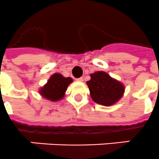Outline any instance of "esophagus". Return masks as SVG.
Segmentation results:
<instances>
[{
    "instance_id": "obj_1",
    "label": "esophagus",
    "mask_w": 159,
    "mask_h": 159,
    "mask_svg": "<svg viewBox=\"0 0 159 159\" xmlns=\"http://www.w3.org/2000/svg\"><path fill=\"white\" fill-rule=\"evenodd\" d=\"M83 80H84V79L82 78V77H80V78L76 79V81H78V82H83Z\"/></svg>"
}]
</instances>
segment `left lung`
<instances>
[{"label": "left lung", "instance_id": "1", "mask_svg": "<svg viewBox=\"0 0 159 159\" xmlns=\"http://www.w3.org/2000/svg\"><path fill=\"white\" fill-rule=\"evenodd\" d=\"M91 80L87 81L90 96L98 104L111 106L122 98L125 86L105 71H97L90 75Z\"/></svg>", "mask_w": 159, "mask_h": 159}]
</instances>
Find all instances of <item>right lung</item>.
<instances>
[{"label":"right lung","instance_id":"obj_1","mask_svg":"<svg viewBox=\"0 0 159 159\" xmlns=\"http://www.w3.org/2000/svg\"><path fill=\"white\" fill-rule=\"evenodd\" d=\"M73 82L70 77H64L59 73L53 74L43 87L39 89V93L44 98L52 102L62 99L70 84Z\"/></svg>","mask_w":159,"mask_h":159}]
</instances>
